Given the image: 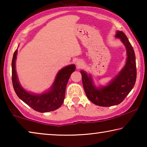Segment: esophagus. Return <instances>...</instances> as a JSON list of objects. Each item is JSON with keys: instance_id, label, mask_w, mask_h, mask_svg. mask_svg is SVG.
Returning a JSON list of instances; mask_svg holds the SVG:
<instances>
[{"instance_id": "obj_1", "label": "esophagus", "mask_w": 147, "mask_h": 147, "mask_svg": "<svg viewBox=\"0 0 147 147\" xmlns=\"http://www.w3.org/2000/svg\"><path fill=\"white\" fill-rule=\"evenodd\" d=\"M76 66L78 68H81L84 65V61L81 59H78V61H76Z\"/></svg>"}]
</instances>
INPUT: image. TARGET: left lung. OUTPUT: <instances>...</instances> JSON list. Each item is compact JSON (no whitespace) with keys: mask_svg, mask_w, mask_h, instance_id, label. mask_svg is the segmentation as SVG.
I'll return each instance as SVG.
<instances>
[{"mask_svg":"<svg viewBox=\"0 0 147 147\" xmlns=\"http://www.w3.org/2000/svg\"><path fill=\"white\" fill-rule=\"evenodd\" d=\"M116 38H120L127 51V60L124 67L108 86L96 88L91 76L85 72L80 73L83 87L89 100L97 106H112L122 102L135 85L137 77L136 56L134 49L123 31L117 32Z\"/></svg>","mask_w":147,"mask_h":147,"instance_id":"obj_1","label":"left lung"}]
</instances>
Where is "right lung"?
Here are the masks:
<instances>
[{
  "instance_id": "obj_1",
  "label": "right lung",
  "mask_w": 147,
  "mask_h": 147,
  "mask_svg": "<svg viewBox=\"0 0 147 147\" xmlns=\"http://www.w3.org/2000/svg\"><path fill=\"white\" fill-rule=\"evenodd\" d=\"M17 54V50L15 51L11 62L12 83L17 95L27 105L38 112H49L59 108L63 102L67 84L72 73L75 71V65H71L62 69L57 74L51 90L36 95L24 90L17 80L16 71Z\"/></svg>"
}]
</instances>
